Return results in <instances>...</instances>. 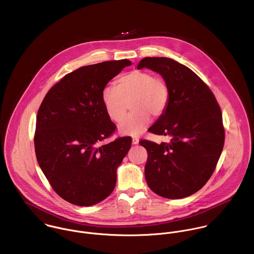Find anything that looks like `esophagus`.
<instances>
[{
  "label": "esophagus",
  "mask_w": 254,
  "mask_h": 254,
  "mask_svg": "<svg viewBox=\"0 0 254 254\" xmlns=\"http://www.w3.org/2000/svg\"><path fill=\"white\" fill-rule=\"evenodd\" d=\"M139 143V138L138 137H133L132 139V144L133 145H137Z\"/></svg>",
  "instance_id": "1"
}]
</instances>
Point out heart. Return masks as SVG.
I'll list each match as a JSON object with an SVG mask.
<instances>
[{"instance_id":"heart-1","label":"heart","mask_w":254,"mask_h":254,"mask_svg":"<svg viewBox=\"0 0 254 254\" xmlns=\"http://www.w3.org/2000/svg\"><path fill=\"white\" fill-rule=\"evenodd\" d=\"M170 91L166 81L151 72L134 70L120 76L114 86H107L102 92V102L109 118L116 123L123 120L130 103L132 111L120 124L124 135L142 134L153 117L161 116L169 105Z\"/></svg>"}]
</instances>
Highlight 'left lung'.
<instances>
[{"instance_id":"1","label":"left lung","mask_w":254,"mask_h":254,"mask_svg":"<svg viewBox=\"0 0 254 254\" xmlns=\"http://www.w3.org/2000/svg\"><path fill=\"white\" fill-rule=\"evenodd\" d=\"M159 73L170 91L169 105L148 128L169 135V143L141 140L147 150V186L156 194L177 199L199 190L212 176L220 158L225 129L222 111L209 87L189 67L168 58H145L138 69Z\"/></svg>"}]
</instances>
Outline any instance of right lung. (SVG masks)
I'll use <instances>...</instances> for the list:
<instances>
[{
  "mask_svg": "<svg viewBox=\"0 0 254 254\" xmlns=\"http://www.w3.org/2000/svg\"><path fill=\"white\" fill-rule=\"evenodd\" d=\"M131 64L129 60L82 66L53 86L37 113L36 158L54 190L79 206L107 198L116 184V169L132 138L103 141L116 132L102 102L109 81Z\"/></svg>",
  "mask_w": 254,
  "mask_h": 254,
  "instance_id": "add662e5",
  "label": "right lung"
}]
</instances>
